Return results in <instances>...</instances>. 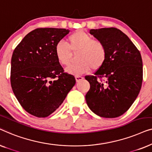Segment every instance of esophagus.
I'll use <instances>...</instances> for the list:
<instances>
[{
	"label": "esophagus",
	"instance_id": "1",
	"mask_svg": "<svg viewBox=\"0 0 152 152\" xmlns=\"http://www.w3.org/2000/svg\"><path fill=\"white\" fill-rule=\"evenodd\" d=\"M83 79H84V77H82V76H75V80H76L77 82H80V81L82 80Z\"/></svg>",
	"mask_w": 152,
	"mask_h": 152
}]
</instances>
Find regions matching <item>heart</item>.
<instances>
[{"instance_id": "b5f03b06", "label": "heart", "mask_w": 152, "mask_h": 152, "mask_svg": "<svg viewBox=\"0 0 152 152\" xmlns=\"http://www.w3.org/2000/svg\"><path fill=\"white\" fill-rule=\"evenodd\" d=\"M72 53H77V62L70 64L66 68V72L75 76L86 73L91 68L93 70L99 69L107 58V48L104 43L93 39L90 34L83 30L70 34L68 37V44L63 41L56 43L55 55L61 65H68Z\"/></svg>"}]
</instances>
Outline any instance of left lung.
<instances>
[{
    "label": "left lung",
    "mask_w": 152,
    "mask_h": 152,
    "mask_svg": "<svg viewBox=\"0 0 152 152\" xmlns=\"http://www.w3.org/2000/svg\"><path fill=\"white\" fill-rule=\"evenodd\" d=\"M90 34L104 43L107 58L94 75L85 77L90 84L87 105L100 117L117 118L129 109L140 93L142 57L129 38L117 28L92 29Z\"/></svg>",
    "instance_id": "obj_1"
}]
</instances>
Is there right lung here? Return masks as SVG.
Segmentation results:
<instances>
[{
	"instance_id": "obj_1",
	"label": "right lung",
	"mask_w": 152,
	"mask_h": 152,
	"mask_svg": "<svg viewBox=\"0 0 152 152\" xmlns=\"http://www.w3.org/2000/svg\"><path fill=\"white\" fill-rule=\"evenodd\" d=\"M70 30L37 28L16 47L11 60L10 82L22 107L31 115L45 118L59 107L75 84L55 55L56 43Z\"/></svg>"
}]
</instances>
